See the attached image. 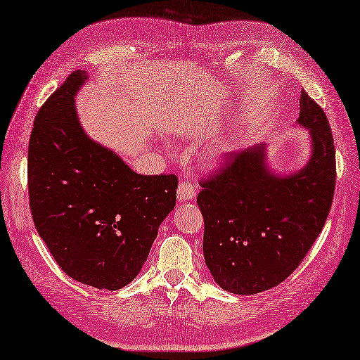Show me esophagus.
Masks as SVG:
<instances>
[{
  "label": "esophagus",
  "instance_id": "1",
  "mask_svg": "<svg viewBox=\"0 0 360 360\" xmlns=\"http://www.w3.org/2000/svg\"><path fill=\"white\" fill-rule=\"evenodd\" d=\"M195 192H194V185L188 180H181L180 185L177 188V198L179 201H191L194 198Z\"/></svg>",
  "mask_w": 360,
  "mask_h": 360
}]
</instances>
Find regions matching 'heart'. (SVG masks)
Masks as SVG:
<instances>
[{
	"label": "heart",
	"mask_w": 360,
	"mask_h": 360,
	"mask_svg": "<svg viewBox=\"0 0 360 360\" xmlns=\"http://www.w3.org/2000/svg\"><path fill=\"white\" fill-rule=\"evenodd\" d=\"M233 142H223V143H218L215 145L212 150L209 151V160L214 162V163H220L224 162L229 154L233 151Z\"/></svg>",
	"instance_id": "obj_1"
}]
</instances>
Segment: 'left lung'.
Returning <instances> with one entry per match:
<instances>
[{"instance_id": "1", "label": "left lung", "mask_w": 360, "mask_h": 360, "mask_svg": "<svg viewBox=\"0 0 360 360\" xmlns=\"http://www.w3.org/2000/svg\"><path fill=\"white\" fill-rule=\"evenodd\" d=\"M297 125L309 131L304 168L276 174L266 143L233 153L197 197L205 218L203 253L214 281L235 295L281 284L316 241L330 212L336 155L326 112L304 90Z\"/></svg>"}]
</instances>
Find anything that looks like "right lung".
Masks as SVG:
<instances>
[{
  "instance_id": "add662e5",
  "label": "right lung",
  "mask_w": 360,
  "mask_h": 360,
  "mask_svg": "<svg viewBox=\"0 0 360 360\" xmlns=\"http://www.w3.org/2000/svg\"><path fill=\"white\" fill-rule=\"evenodd\" d=\"M76 70L34 119L29 143V200L34 227L59 267L99 290L139 275L159 226L175 206L174 174H137L85 133L75 96Z\"/></svg>"
}]
</instances>
